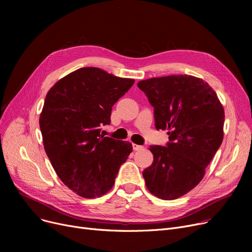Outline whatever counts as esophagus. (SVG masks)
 Returning <instances> with one entry per match:
<instances>
[{
	"mask_svg": "<svg viewBox=\"0 0 252 252\" xmlns=\"http://www.w3.org/2000/svg\"><path fill=\"white\" fill-rule=\"evenodd\" d=\"M143 148V146H140V145H137V144H133V149L135 151H138V150H141Z\"/></svg>",
	"mask_w": 252,
	"mask_h": 252,
	"instance_id": "34e87169",
	"label": "esophagus"
}]
</instances>
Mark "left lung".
Returning <instances> with one entry per match:
<instances>
[{"label": "left lung", "mask_w": 252, "mask_h": 252, "mask_svg": "<svg viewBox=\"0 0 252 252\" xmlns=\"http://www.w3.org/2000/svg\"><path fill=\"white\" fill-rule=\"evenodd\" d=\"M154 108L156 129H168L166 146H150L152 164L143 177L148 190L173 200L195 188L223 137L224 112L211 87L198 77L177 74L138 83Z\"/></svg>", "instance_id": "1"}]
</instances>
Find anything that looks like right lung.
I'll use <instances>...</instances> for the list:
<instances>
[{
  "instance_id": "obj_1",
  "label": "right lung",
  "mask_w": 252,
  "mask_h": 252,
  "mask_svg": "<svg viewBox=\"0 0 252 252\" xmlns=\"http://www.w3.org/2000/svg\"><path fill=\"white\" fill-rule=\"evenodd\" d=\"M135 81L98 67L79 68L53 86L39 116L44 148L53 168L84 198L107 193L133 150L126 141L101 135L112 106Z\"/></svg>"
}]
</instances>
